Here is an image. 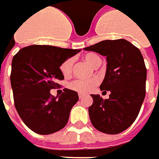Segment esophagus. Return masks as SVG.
I'll use <instances>...</instances> for the list:
<instances>
[{"label":"esophagus","mask_w":159,"mask_h":159,"mask_svg":"<svg viewBox=\"0 0 159 159\" xmlns=\"http://www.w3.org/2000/svg\"><path fill=\"white\" fill-rule=\"evenodd\" d=\"M84 97H85V96L83 95V94H79V98H80V99H82Z\"/></svg>","instance_id":"obj_1"}]
</instances>
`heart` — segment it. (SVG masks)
Listing matches in <instances>:
<instances>
[{"label":"heart","instance_id":"b5f03b06","mask_svg":"<svg viewBox=\"0 0 159 159\" xmlns=\"http://www.w3.org/2000/svg\"><path fill=\"white\" fill-rule=\"evenodd\" d=\"M84 59L88 62L91 66L94 67H98L101 63V59L97 54L94 53H88L84 56ZM73 65L74 60L72 58L65 60L60 66V70L64 77H69L73 73ZM98 85V79H91V80H74L69 83V88L76 91L81 94H86L92 92Z\"/></svg>","mask_w":159,"mask_h":159}]
</instances>
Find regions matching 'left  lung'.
I'll use <instances>...</instances> for the list:
<instances>
[{
    "mask_svg": "<svg viewBox=\"0 0 159 159\" xmlns=\"http://www.w3.org/2000/svg\"><path fill=\"white\" fill-rule=\"evenodd\" d=\"M84 49L106 56V74L100 89L110 92L109 99L92 95L91 121L98 131L119 134L135 121L146 96V67L142 55L125 39L104 40Z\"/></svg>",
    "mask_w": 159,
    "mask_h": 159,
    "instance_id": "left-lung-1",
    "label": "left lung"
}]
</instances>
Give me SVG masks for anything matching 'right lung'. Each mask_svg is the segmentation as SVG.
Listing matches in <instances>:
<instances>
[{
    "label": "right lung",
    "instance_id": "right-lung-1",
    "mask_svg": "<svg viewBox=\"0 0 159 159\" xmlns=\"http://www.w3.org/2000/svg\"><path fill=\"white\" fill-rule=\"evenodd\" d=\"M80 49L50 45H31L13 56L10 75L16 110L24 123L39 134H50L67 125L78 93L65 88L59 98L51 89L64 80L60 66Z\"/></svg>",
    "mask_w": 159,
    "mask_h": 159
}]
</instances>
